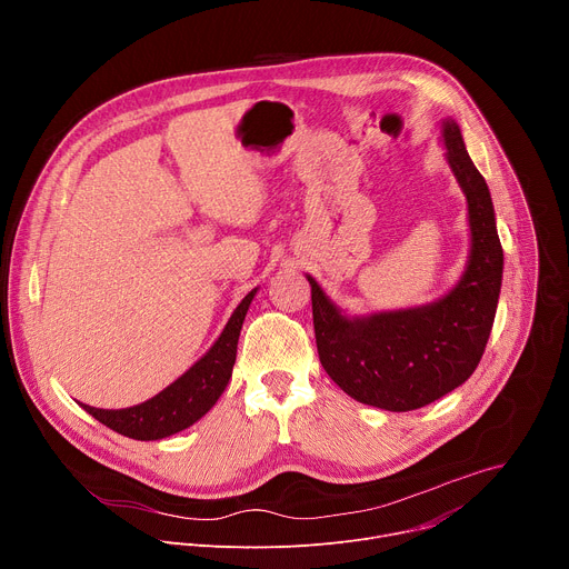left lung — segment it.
Returning <instances> with one entry per match:
<instances>
[{
  "mask_svg": "<svg viewBox=\"0 0 569 569\" xmlns=\"http://www.w3.org/2000/svg\"><path fill=\"white\" fill-rule=\"evenodd\" d=\"M446 159L466 196L470 254L459 283L441 299L367 317H347L308 277L321 367L351 398L389 412L426 408L463 385L489 342L505 254L486 180L461 130L443 121Z\"/></svg>",
  "mask_w": 569,
  "mask_h": 569,
  "instance_id": "8db88e82",
  "label": "left lung"
}]
</instances>
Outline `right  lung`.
Returning <instances> with one entry per match:
<instances>
[{"label":"right lung","instance_id":"add662e5","mask_svg":"<svg viewBox=\"0 0 569 569\" xmlns=\"http://www.w3.org/2000/svg\"><path fill=\"white\" fill-rule=\"evenodd\" d=\"M254 295L257 288L236 306L213 347L164 391L126 410H99L80 402L83 410L110 430L137 441L164 439L200 421L213 408L231 378L242 319H246Z\"/></svg>","mask_w":569,"mask_h":569}]
</instances>
